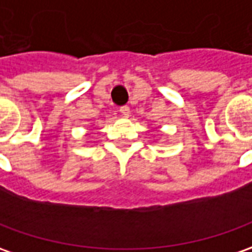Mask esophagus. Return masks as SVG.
<instances>
[{
  "label": "esophagus",
  "mask_w": 252,
  "mask_h": 252,
  "mask_svg": "<svg viewBox=\"0 0 252 252\" xmlns=\"http://www.w3.org/2000/svg\"><path fill=\"white\" fill-rule=\"evenodd\" d=\"M120 113H121V116L128 117V116H129V113H131V110H129L128 106H123V107H120Z\"/></svg>",
  "instance_id": "34e87169"
}]
</instances>
